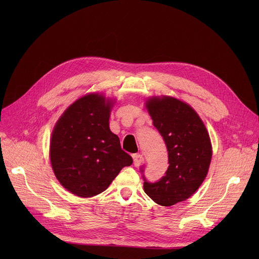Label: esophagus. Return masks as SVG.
<instances>
[{
	"label": "esophagus",
	"instance_id": "obj_1",
	"mask_svg": "<svg viewBox=\"0 0 259 259\" xmlns=\"http://www.w3.org/2000/svg\"><path fill=\"white\" fill-rule=\"evenodd\" d=\"M133 163L136 167H138L144 163V158L140 154H134L133 155Z\"/></svg>",
	"mask_w": 259,
	"mask_h": 259
}]
</instances>
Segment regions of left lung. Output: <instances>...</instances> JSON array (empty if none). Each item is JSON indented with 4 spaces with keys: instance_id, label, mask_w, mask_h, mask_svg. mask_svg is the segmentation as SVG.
<instances>
[{
    "instance_id": "8db88e82",
    "label": "left lung",
    "mask_w": 259,
    "mask_h": 259,
    "mask_svg": "<svg viewBox=\"0 0 259 259\" xmlns=\"http://www.w3.org/2000/svg\"><path fill=\"white\" fill-rule=\"evenodd\" d=\"M145 106L166 143L169 166L154 183L142 175L143 190L157 204L172 206L189 199L204 181L212 158L210 137L203 121L186 102L163 96L149 99Z\"/></svg>"
}]
</instances>
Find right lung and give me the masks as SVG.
Returning a JSON list of instances; mask_svg holds the SVG:
<instances>
[{"mask_svg":"<svg viewBox=\"0 0 259 259\" xmlns=\"http://www.w3.org/2000/svg\"><path fill=\"white\" fill-rule=\"evenodd\" d=\"M112 101L88 94L73 102L57 121L50 142V160L61 186L90 198L105 191L133 160L109 130Z\"/></svg>","mask_w":259,"mask_h":259,"instance_id":"obj_1","label":"right lung"}]
</instances>
